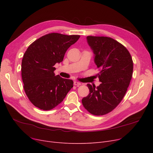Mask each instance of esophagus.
I'll list each match as a JSON object with an SVG mask.
<instances>
[{
    "instance_id": "34e87169",
    "label": "esophagus",
    "mask_w": 153,
    "mask_h": 153,
    "mask_svg": "<svg viewBox=\"0 0 153 153\" xmlns=\"http://www.w3.org/2000/svg\"><path fill=\"white\" fill-rule=\"evenodd\" d=\"M74 85H76V86H79V85H81V83L79 82H78V81H75V82H74Z\"/></svg>"
}]
</instances>
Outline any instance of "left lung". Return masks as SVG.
Returning a JSON list of instances; mask_svg holds the SVG:
<instances>
[{
    "label": "left lung",
    "mask_w": 153,
    "mask_h": 153,
    "mask_svg": "<svg viewBox=\"0 0 153 153\" xmlns=\"http://www.w3.org/2000/svg\"><path fill=\"white\" fill-rule=\"evenodd\" d=\"M100 73L101 84H87L89 94L82 99L84 108L92 115H103L116 108L126 94L131 80L133 63L127 48L110 37L87 36Z\"/></svg>",
    "instance_id": "obj_1"
}]
</instances>
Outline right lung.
Returning <instances> with one entry per match:
<instances>
[{"instance_id": "right-lung-1", "label": "right lung", "mask_w": 153, "mask_h": 153, "mask_svg": "<svg viewBox=\"0 0 153 153\" xmlns=\"http://www.w3.org/2000/svg\"><path fill=\"white\" fill-rule=\"evenodd\" d=\"M80 36L50 33L29 45L22 61L24 89L30 102L43 110L61 103L73 86L71 80L55 76L56 63L63 61L67 50Z\"/></svg>"}]
</instances>
